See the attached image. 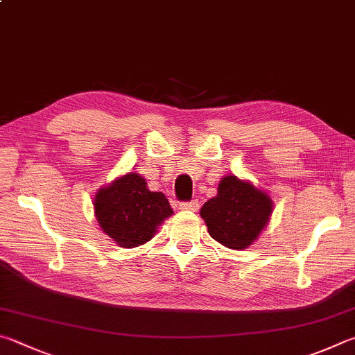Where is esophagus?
<instances>
[{
	"instance_id": "obj_1",
	"label": "esophagus",
	"mask_w": 355,
	"mask_h": 355,
	"mask_svg": "<svg viewBox=\"0 0 355 355\" xmlns=\"http://www.w3.org/2000/svg\"><path fill=\"white\" fill-rule=\"evenodd\" d=\"M198 208H200V205H198L197 200H191V202H182V203H180V209H182V211L196 212V211H198Z\"/></svg>"
}]
</instances>
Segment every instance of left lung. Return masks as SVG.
<instances>
[{
  "label": "left lung",
  "instance_id": "left-lung-1",
  "mask_svg": "<svg viewBox=\"0 0 355 355\" xmlns=\"http://www.w3.org/2000/svg\"><path fill=\"white\" fill-rule=\"evenodd\" d=\"M272 211L273 202L267 192L227 175L218 183L217 196L202 206L200 216L212 239L227 248L243 250L266 228Z\"/></svg>",
  "mask_w": 355,
  "mask_h": 355
}]
</instances>
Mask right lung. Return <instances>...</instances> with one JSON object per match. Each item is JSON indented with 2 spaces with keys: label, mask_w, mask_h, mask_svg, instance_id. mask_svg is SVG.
<instances>
[{
  "label": "right lung",
  "mask_w": 355,
  "mask_h": 355,
  "mask_svg": "<svg viewBox=\"0 0 355 355\" xmlns=\"http://www.w3.org/2000/svg\"><path fill=\"white\" fill-rule=\"evenodd\" d=\"M99 227L122 248L149 242L164 218L173 214L163 192H152L139 173L128 172L101 188L94 197Z\"/></svg>",
  "instance_id": "obj_1"
}]
</instances>
